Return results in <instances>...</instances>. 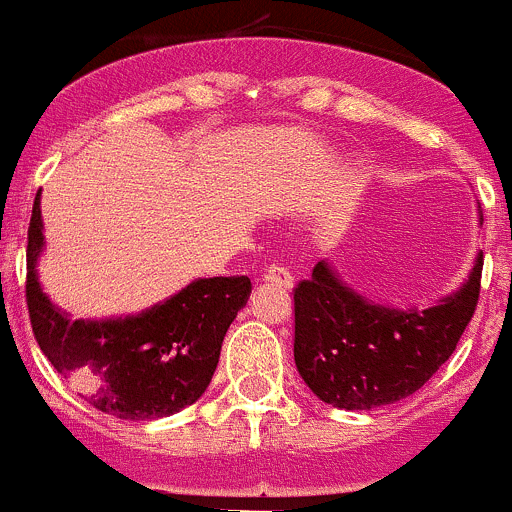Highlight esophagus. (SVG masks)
Returning a JSON list of instances; mask_svg holds the SVG:
<instances>
[{
	"mask_svg": "<svg viewBox=\"0 0 512 512\" xmlns=\"http://www.w3.org/2000/svg\"><path fill=\"white\" fill-rule=\"evenodd\" d=\"M265 282L277 284V287H282V289H292L294 287L292 272H289L284 265H272L270 270L265 272Z\"/></svg>",
	"mask_w": 512,
	"mask_h": 512,
	"instance_id": "34e87169",
	"label": "esophagus"
}]
</instances>
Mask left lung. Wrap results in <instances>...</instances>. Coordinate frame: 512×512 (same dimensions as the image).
<instances>
[{
	"mask_svg": "<svg viewBox=\"0 0 512 512\" xmlns=\"http://www.w3.org/2000/svg\"><path fill=\"white\" fill-rule=\"evenodd\" d=\"M483 220V218H481ZM483 252L464 284L427 309L360 297L321 260L294 289V363L321 402L373 410L410 397L456 351L481 294Z\"/></svg>",
	"mask_w": 512,
	"mask_h": 512,
	"instance_id": "1",
	"label": "left lung"
}]
</instances>
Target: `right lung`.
Listing matches in <instances>:
<instances>
[{
    "instance_id": "1",
    "label": "right lung",
    "mask_w": 512,
    "mask_h": 512,
    "mask_svg": "<svg viewBox=\"0 0 512 512\" xmlns=\"http://www.w3.org/2000/svg\"><path fill=\"white\" fill-rule=\"evenodd\" d=\"M39 193L26 245V306L56 373L95 410L120 419H159L193 405L211 383L225 331L247 304L250 279H196L137 316L73 321L43 294L36 272L43 252Z\"/></svg>"
}]
</instances>
